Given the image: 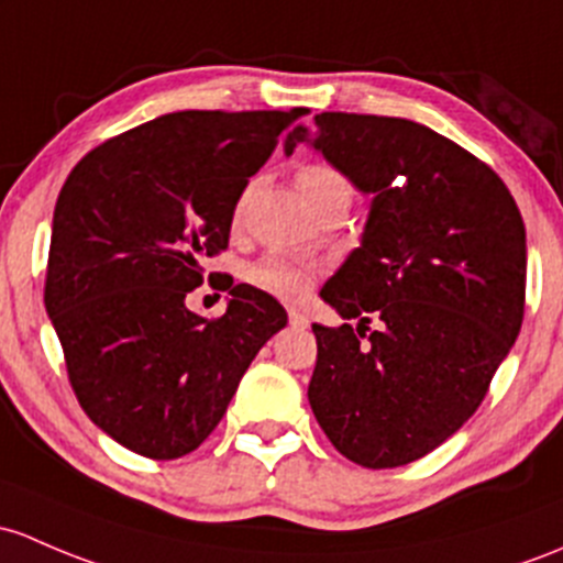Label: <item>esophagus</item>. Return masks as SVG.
<instances>
[{
	"instance_id": "esophagus-1",
	"label": "esophagus",
	"mask_w": 563,
	"mask_h": 563,
	"mask_svg": "<svg viewBox=\"0 0 563 563\" xmlns=\"http://www.w3.org/2000/svg\"><path fill=\"white\" fill-rule=\"evenodd\" d=\"M288 321H291L294 329H307V327H310L307 316L301 310H297V307H288Z\"/></svg>"
}]
</instances>
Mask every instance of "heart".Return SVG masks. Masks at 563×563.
Listing matches in <instances>:
<instances>
[{
	"label": "heart",
	"instance_id": "1",
	"mask_svg": "<svg viewBox=\"0 0 563 563\" xmlns=\"http://www.w3.org/2000/svg\"><path fill=\"white\" fill-rule=\"evenodd\" d=\"M297 186L301 197L323 191V188H351L345 177L336 173V169L327 167V164H307V167H301L297 175ZM312 277H316V266L280 256V253L264 256L262 262L251 266L253 286L264 288V291L275 294L280 299H299L310 288Z\"/></svg>",
	"mask_w": 563,
	"mask_h": 563
}]
</instances>
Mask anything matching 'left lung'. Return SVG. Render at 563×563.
Listing matches in <instances>:
<instances>
[{
	"label": "left lung",
	"instance_id": "obj_1",
	"mask_svg": "<svg viewBox=\"0 0 563 563\" xmlns=\"http://www.w3.org/2000/svg\"><path fill=\"white\" fill-rule=\"evenodd\" d=\"M299 142L372 197L361 247L321 291L358 323L312 327L307 399L345 459L394 470L470 421L510 353L523 323V218L488 164L423 123L321 112L316 132H288L286 153Z\"/></svg>",
	"mask_w": 563,
	"mask_h": 563
}]
</instances>
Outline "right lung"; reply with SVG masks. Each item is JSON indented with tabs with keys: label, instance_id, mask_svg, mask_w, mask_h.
I'll list each match as a JSON object with an SVG mask.
<instances>
[{
	"label": "right lung",
	"instance_id": "add662e5",
	"mask_svg": "<svg viewBox=\"0 0 563 563\" xmlns=\"http://www.w3.org/2000/svg\"><path fill=\"white\" fill-rule=\"evenodd\" d=\"M305 112H169L93 147L64 183L45 310L80 407L129 451H197L286 327L277 299L245 283H229L212 321L186 297L205 283V258L227 251L247 177Z\"/></svg>",
	"mask_w": 563,
	"mask_h": 563
}]
</instances>
